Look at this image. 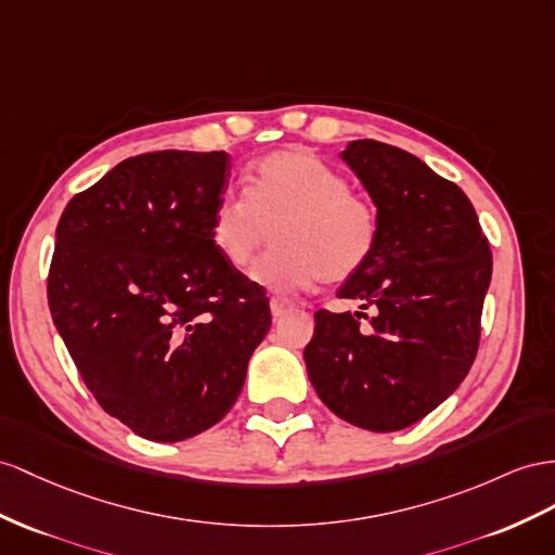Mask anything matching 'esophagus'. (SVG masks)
Wrapping results in <instances>:
<instances>
[{"label":"esophagus","instance_id":"34e87169","mask_svg":"<svg viewBox=\"0 0 555 555\" xmlns=\"http://www.w3.org/2000/svg\"><path fill=\"white\" fill-rule=\"evenodd\" d=\"M269 307H272V317L281 319L295 309V302L286 300V297H272V300H269Z\"/></svg>","mask_w":555,"mask_h":555}]
</instances>
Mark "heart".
<instances>
[{
  "mask_svg": "<svg viewBox=\"0 0 555 555\" xmlns=\"http://www.w3.org/2000/svg\"><path fill=\"white\" fill-rule=\"evenodd\" d=\"M274 230L276 244L253 269L269 291H300L323 279L347 281L373 258L379 238L375 206L349 180L307 150H283L253 166L246 194L212 208L208 236L234 272H244Z\"/></svg>",
  "mask_w": 555,
  "mask_h": 555,
  "instance_id": "b5f03b06",
  "label": "heart"
}]
</instances>
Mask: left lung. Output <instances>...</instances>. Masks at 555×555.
<instances>
[{"mask_svg":"<svg viewBox=\"0 0 555 555\" xmlns=\"http://www.w3.org/2000/svg\"><path fill=\"white\" fill-rule=\"evenodd\" d=\"M343 162L373 198L379 238L337 297L375 317L363 330V311H317L307 375L337 417L399 431L443 403L472 367L492 253L466 194L415 154L351 140Z\"/></svg>","mask_w":555,"mask_h":555,"instance_id":"1","label":"left lung"}]
</instances>
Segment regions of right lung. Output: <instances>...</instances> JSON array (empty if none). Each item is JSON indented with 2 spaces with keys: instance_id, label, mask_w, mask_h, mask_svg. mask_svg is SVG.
Here are the masks:
<instances>
[{
  "instance_id": "1",
  "label": "right lung",
  "mask_w": 555,
  "mask_h": 555,
  "mask_svg": "<svg viewBox=\"0 0 555 555\" xmlns=\"http://www.w3.org/2000/svg\"><path fill=\"white\" fill-rule=\"evenodd\" d=\"M230 168L227 152L131 156L55 227V328L105 413L156 443L230 413L272 325L264 291L208 236Z\"/></svg>"
}]
</instances>
